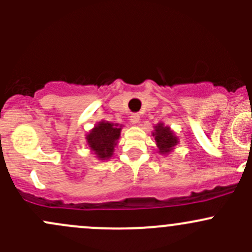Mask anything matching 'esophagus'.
Instances as JSON below:
<instances>
[{"instance_id":"obj_1","label":"esophagus","mask_w":252,"mask_h":252,"mask_svg":"<svg viewBox=\"0 0 252 252\" xmlns=\"http://www.w3.org/2000/svg\"><path fill=\"white\" fill-rule=\"evenodd\" d=\"M139 121H140V116L138 113H133L130 116V122L133 124H138Z\"/></svg>"}]
</instances>
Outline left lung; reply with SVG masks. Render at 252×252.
Here are the masks:
<instances>
[{
	"label": "left lung",
	"instance_id": "8db88e82",
	"mask_svg": "<svg viewBox=\"0 0 252 252\" xmlns=\"http://www.w3.org/2000/svg\"><path fill=\"white\" fill-rule=\"evenodd\" d=\"M154 136L161 154H168L178 144V139L174 136L173 131L168 126H163V124H157Z\"/></svg>",
	"mask_w": 252,
	"mask_h": 252
}]
</instances>
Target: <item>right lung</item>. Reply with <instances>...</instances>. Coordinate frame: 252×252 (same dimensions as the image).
<instances>
[{"mask_svg": "<svg viewBox=\"0 0 252 252\" xmlns=\"http://www.w3.org/2000/svg\"><path fill=\"white\" fill-rule=\"evenodd\" d=\"M121 135V128L118 124L110 122H100L90 133L88 134L89 147L100 159L110 158L113 155L114 146Z\"/></svg>", "mask_w": 252, "mask_h": 252, "instance_id": "add662e5", "label": "right lung"}]
</instances>
